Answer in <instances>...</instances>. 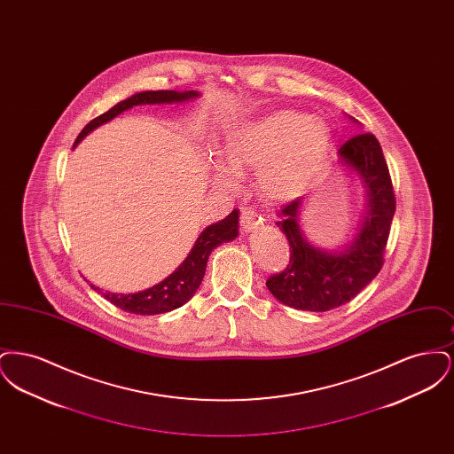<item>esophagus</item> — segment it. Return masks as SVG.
<instances>
[{
    "instance_id": "1",
    "label": "esophagus",
    "mask_w": 454,
    "mask_h": 454,
    "mask_svg": "<svg viewBox=\"0 0 454 454\" xmlns=\"http://www.w3.org/2000/svg\"><path fill=\"white\" fill-rule=\"evenodd\" d=\"M239 224L243 228V231H252L255 226L260 224V217L252 207H243L241 209V217H239Z\"/></svg>"
}]
</instances>
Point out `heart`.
I'll return each mask as SVG.
<instances>
[{
	"mask_svg": "<svg viewBox=\"0 0 454 454\" xmlns=\"http://www.w3.org/2000/svg\"><path fill=\"white\" fill-rule=\"evenodd\" d=\"M330 141L324 119L291 108L238 119L223 132L219 160L211 161V182L219 191L235 194L238 176L255 168L262 197L291 200L322 170Z\"/></svg>",
	"mask_w": 454,
	"mask_h": 454,
	"instance_id": "b5f03b06",
	"label": "heart"
}]
</instances>
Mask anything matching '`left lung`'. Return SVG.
<instances>
[{"mask_svg":"<svg viewBox=\"0 0 454 454\" xmlns=\"http://www.w3.org/2000/svg\"><path fill=\"white\" fill-rule=\"evenodd\" d=\"M350 121L357 122L354 117ZM357 175L366 191V209L357 233L339 248L313 245L300 226L304 197L287 204L276 223L289 241L291 257L281 274L267 279V289L282 304L302 311H330L357 296L383 265L395 194L383 150L372 134H359L339 150V161Z\"/></svg>","mask_w":454,"mask_h":454,"instance_id":"left-lung-1","label":"left lung"}]
</instances>
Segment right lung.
Returning a JSON list of instances; mask_svg holds the SVG:
<instances>
[{
    "mask_svg": "<svg viewBox=\"0 0 454 454\" xmlns=\"http://www.w3.org/2000/svg\"><path fill=\"white\" fill-rule=\"evenodd\" d=\"M200 97L199 91H176V90H158V91H139L134 93L129 98L119 102L117 106L107 110L106 114L98 115L97 119L90 121L83 130L78 134L74 146L82 143V139L88 136L91 130L100 128L102 124H107L114 117L122 114L124 110L136 107V106H170V104H184L189 100H194ZM238 209L231 211L228 216L215 224H209L199 238L195 239L192 250L185 260L173 270L168 278L154 284L139 293H102L98 287L91 284L95 291H98L107 301L115 304L117 308L134 313V315H158L167 313L184 306L195 294L200 282L206 274V265L211 252L231 239L238 237Z\"/></svg>",
    "mask_w": 454,
    "mask_h": 454,
    "instance_id": "obj_1",
    "label": "right lung"
}]
</instances>
